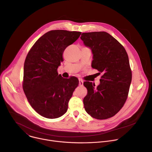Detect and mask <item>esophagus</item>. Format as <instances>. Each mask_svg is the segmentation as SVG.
<instances>
[{
    "instance_id": "1",
    "label": "esophagus",
    "mask_w": 152,
    "mask_h": 152,
    "mask_svg": "<svg viewBox=\"0 0 152 152\" xmlns=\"http://www.w3.org/2000/svg\"><path fill=\"white\" fill-rule=\"evenodd\" d=\"M83 80L79 79V86H83Z\"/></svg>"
}]
</instances>
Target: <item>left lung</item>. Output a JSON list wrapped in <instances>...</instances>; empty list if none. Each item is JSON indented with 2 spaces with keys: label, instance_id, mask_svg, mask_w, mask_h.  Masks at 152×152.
Returning <instances> with one entry per match:
<instances>
[{
  "label": "left lung",
  "instance_id": "1",
  "mask_svg": "<svg viewBox=\"0 0 152 152\" xmlns=\"http://www.w3.org/2000/svg\"><path fill=\"white\" fill-rule=\"evenodd\" d=\"M80 39L93 53L91 67L103 73L100 84L85 82L87 94L84 108L92 117L104 120L115 115L123 106L132 81V72L124 47L106 32L82 33Z\"/></svg>",
  "mask_w": 152,
  "mask_h": 152
}]
</instances>
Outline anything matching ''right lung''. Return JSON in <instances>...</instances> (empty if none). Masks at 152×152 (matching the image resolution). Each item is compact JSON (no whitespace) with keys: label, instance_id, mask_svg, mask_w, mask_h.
Returning <instances> with one entry per match:
<instances>
[{"label":"right lung","instance_id":"add662e5","mask_svg":"<svg viewBox=\"0 0 152 152\" xmlns=\"http://www.w3.org/2000/svg\"><path fill=\"white\" fill-rule=\"evenodd\" d=\"M80 32L50 31L41 36L28 53L24 64L23 88L34 110L42 117L56 118L67 111L69 102L79 84L77 78H63L57 69L66 48Z\"/></svg>","mask_w":152,"mask_h":152}]
</instances>
